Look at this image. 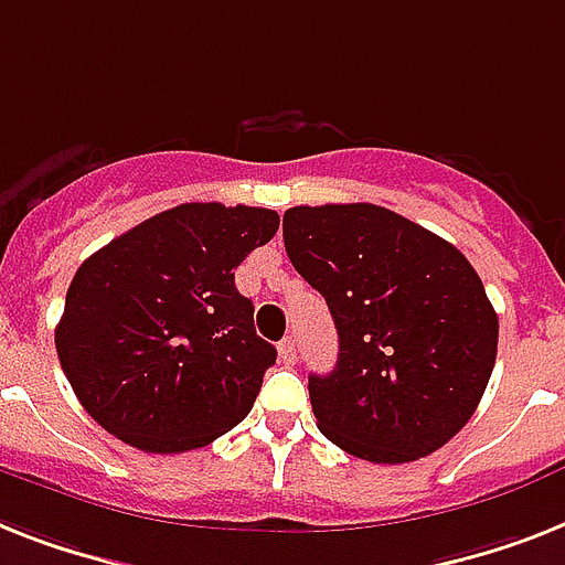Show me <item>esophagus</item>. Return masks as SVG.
I'll use <instances>...</instances> for the list:
<instances>
[{"label": "esophagus", "instance_id": "obj_1", "mask_svg": "<svg viewBox=\"0 0 565 565\" xmlns=\"http://www.w3.org/2000/svg\"><path fill=\"white\" fill-rule=\"evenodd\" d=\"M278 354H281V360L287 362V365H292V362H296V339L284 337L281 342H278Z\"/></svg>", "mask_w": 565, "mask_h": 565}]
</instances>
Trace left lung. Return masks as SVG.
<instances>
[{"instance_id": "left-lung-1", "label": "left lung", "mask_w": 565, "mask_h": 565, "mask_svg": "<svg viewBox=\"0 0 565 565\" xmlns=\"http://www.w3.org/2000/svg\"><path fill=\"white\" fill-rule=\"evenodd\" d=\"M284 246L339 333L333 371L307 386L319 433L374 465L444 447L497 362V310L470 260L371 203L287 209Z\"/></svg>"}]
</instances>
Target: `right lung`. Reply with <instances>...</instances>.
<instances>
[{
  "mask_svg": "<svg viewBox=\"0 0 565 565\" xmlns=\"http://www.w3.org/2000/svg\"><path fill=\"white\" fill-rule=\"evenodd\" d=\"M275 232L269 209L185 203L77 267L54 345L81 406L109 435L168 456L249 415L275 348L255 333L235 269Z\"/></svg>",
  "mask_w": 565,
  "mask_h": 565,
  "instance_id": "obj_1",
  "label": "right lung"
}]
</instances>
